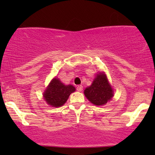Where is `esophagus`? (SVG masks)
I'll list each match as a JSON object with an SVG mask.
<instances>
[{
	"mask_svg": "<svg viewBox=\"0 0 155 155\" xmlns=\"http://www.w3.org/2000/svg\"><path fill=\"white\" fill-rule=\"evenodd\" d=\"M76 90H77V91L81 92L83 90V86H81V85H79V86H77V87H76Z\"/></svg>",
	"mask_w": 155,
	"mask_h": 155,
	"instance_id": "esophagus-1",
	"label": "esophagus"
}]
</instances>
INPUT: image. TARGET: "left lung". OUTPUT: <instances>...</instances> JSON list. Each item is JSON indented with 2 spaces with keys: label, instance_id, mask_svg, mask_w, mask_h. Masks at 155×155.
I'll use <instances>...</instances> for the list:
<instances>
[{
  "label": "left lung",
  "instance_id": "1",
  "mask_svg": "<svg viewBox=\"0 0 155 155\" xmlns=\"http://www.w3.org/2000/svg\"><path fill=\"white\" fill-rule=\"evenodd\" d=\"M85 96L92 104L102 106L107 104L113 97V90L104 73L97 74L90 87L85 89Z\"/></svg>",
  "mask_w": 155,
  "mask_h": 155
}]
</instances>
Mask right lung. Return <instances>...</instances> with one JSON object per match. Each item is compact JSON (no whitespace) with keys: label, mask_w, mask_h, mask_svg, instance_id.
Wrapping results in <instances>:
<instances>
[{"label":"right lung","mask_w":155,"mask_h":155,"mask_svg":"<svg viewBox=\"0 0 155 155\" xmlns=\"http://www.w3.org/2000/svg\"><path fill=\"white\" fill-rule=\"evenodd\" d=\"M75 87L72 85H65L57 78L51 80L44 97L48 104L53 107H60L66 102L69 95L75 91Z\"/></svg>","instance_id":"1"}]
</instances>
